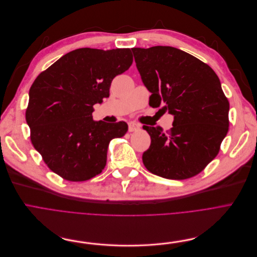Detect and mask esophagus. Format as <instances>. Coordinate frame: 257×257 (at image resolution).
<instances>
[{"label":"esophagus","instance_id":"obj_1","mask_svg":"<svg viewBox=\"0 0 257 257\" xmlns=\"http://www.w3.org/2000/svg\"><path fill=\"white\" fill-rule=\"evenodd\" d=\"M140 128V125L136 122H128V131L130 132H136Z\"/></svg>","mask_w":257,"mask_h":257}]
</instances>
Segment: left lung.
I'll use <instances>...</instances> for the list:
<instances>
[{
	"mask_svg": "<svg viewBox=\"0 0 257 257\" xmlns=\"http://www.w3.org/2000/svg\"><path fill=\"white\" fill-rule=\"evenodd\" d=\"M150 105L174 116L173 127L143 125L151 146L142 155L154 175L184 180L216 157L229 127V101L215 72L191 54L169 46L132 48Z\"/></svg>",
	"mask_w": 257,
	"mask_h": 257,
	"instance_id": "left-lung-1",
	"label": "left lung"
}]
</instances>
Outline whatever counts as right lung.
<instances>
[{
	"instance_id": "obj_1",
	"label": "right lung",
	"mask_w": 257,
	"mask_h": 257,
	"mask_svg": "<svg viewBox=\"0 0 257 257\" xmlns=\"http://www.w3.org/2000/svg\"><path fill=\"white\" fill-rule=\"evenodd\" d=\"M133 63L130 48L73 50L42 72L29 91L26 121L45 163L65 180H89L102 172L108 143L127 132L124 121H94L93 105L109 96L115 76Z\"/></svg>"
}]
</instances>
